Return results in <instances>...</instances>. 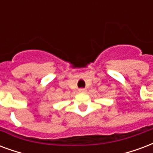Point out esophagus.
<instances>
[{
    "instance_id": "esophagus-1",
    "label": "esophagus",
    "mask_w": 153,
    "mask_h": 153,
    "mask_svg": "<svg viewBox=\"0 0 153 153\" xmlns=\"http://www.w3.org/2000/svg\"><path fill=\"white\" fill-rule=\"evenodd\" d=\"M79 92H80V93H81V94H83V93H85V89H79Z\"/></svg>"
}]
</instances>
